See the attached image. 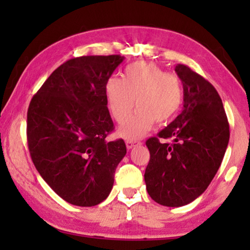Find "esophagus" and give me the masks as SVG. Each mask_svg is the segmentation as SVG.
<instances>
[{"label": "esophagus", "mask_w": 250, "mask_h": 250, "mask_svg": "<svg viewBox=\"0 0 250 250\" xmlns=\"http://www.w3.org/2000/svg\"><path fill=\"white\" fill-rule=\"evenodd\" d=\"M125 143H126V146H127V149H132V148H134L136 145H140V142L133 141V140H127Z\"/></svg>", "instance_id": "esophagus-1"}]
</instances>
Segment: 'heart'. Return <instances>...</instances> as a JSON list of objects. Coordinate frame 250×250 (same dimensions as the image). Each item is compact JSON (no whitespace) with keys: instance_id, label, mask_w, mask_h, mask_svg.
Masks as SVG:
<instances>
[{"instance_id":"1","label":"heart","mask_w":250,"mask_h":250,"mask_svg":"<svg viewBox=\"0 0 250 250\" xmlns=\"http://www.w3.org/2000/svg\"><path fill=\"white\" fill-rule=\"evenodd\" d=\"M182 84L175 74L158 64L139 61L126 67L124 78L112 76L105 84V98L112 117L123 123L135 105L139 109L119 128L124 138H141L155 125L174 117L182 104Z\"/></svg>"}]
</instances>
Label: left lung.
<instances>
[{
  "label": "left lung",
  "mask_w": 250,
  "mask_h": 250,
  "mask_svg": "<svg viewBox=\"0 0 250 250\" xmlns=\"http://www.w3.org/2000/svg\"><path fill=\"white\" fill-rule=\"evenodd\" d=\"M175 71L183 84V110L158 138L146 142L150 151L146 191L167 207L184 206L205 192L230 139L223 104L213 85L184 64H177ZM160 138H170L172 143Z\"/></svg>",
  "instance_id": "obj_1"
}]
</instances>
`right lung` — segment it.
I'll list each match as a JSON object with an SVG mask.
<instances>
[{"mask_svg": "<svg viewBox=\"0 0 250 250\" xmlns=\"http://www.w3.org/2000/svg\"><path fill=\"white\" fill-rule=\"evenodd\" d=\"M124 57L74 58L58 67L34 95L27 112L30 157L43 180L75 206L91 207L109 196L126 155L114 129L105 84Z\"/></svg>", "mask_w": 250, "mask_h": 250, "instance_id": "right-lung-1", "label": "right lung"}]
</instances>
